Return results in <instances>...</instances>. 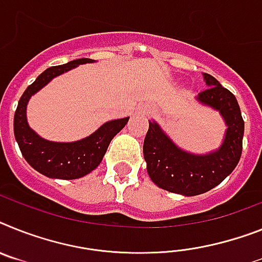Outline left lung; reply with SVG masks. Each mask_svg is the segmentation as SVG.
I'll return each instance as SVG.
<instances>
[{"label":"left lung","mask_w":262,"mask_h":262,"mask_svg":"<svg viewBox=\"0 0 262 262\" xmlns=\"http://www.w3.org/2000/svg\"><path fill=\"white\" fill-rule=\"evenodd\" d=\"M202 76L208 89L199 93L195 101L219 112L226 125L219 148L202 155L185 150L155 120L149 121L144 141V158L151 181L164 190L188 197L221 184L234 170L243 151L244 120L236 97L213 76Z\"/></svg>","instance_id":"8db88e82"}]
</instances>
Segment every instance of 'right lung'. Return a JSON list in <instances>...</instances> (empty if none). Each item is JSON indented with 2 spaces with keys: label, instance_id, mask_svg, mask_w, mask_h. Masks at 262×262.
Returning <instances> with one entry per match:
<instances>
[{
  "label": "right lung",
  "instance_id": "right-lung-1",
  "mask_svg": "<svg viewBox=\"0 0 262 262\" xmlns=\"http://www.w3.org/2000/svg\"><path fill=\"white\" fill-rule=\"evenodd\" d=\"M96 62L90 58H78L60 67H52L39 74L26 88L14 113V137L28 164L49 179L76 180L93 172L101 164L113 137L127 124L129 117L107 121L85 138L72 142L45 140L28 124L26 107L33 94L46 86L53 78L67 73L78 65Z\"/></svg>",
  "mask_w": 262,
  "mask_h": 262
}]
</instances>
